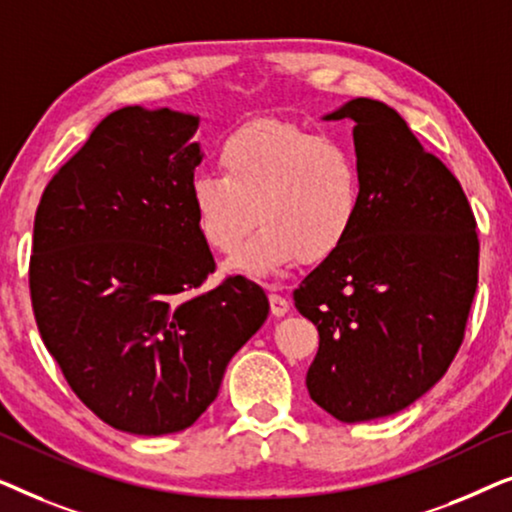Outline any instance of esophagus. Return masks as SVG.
I'll list each match as a JSON object with an SVG mask.
<instances>
[{
  "mask_svg": "<svg viewBox=\"0 0 512 512\" xmlns=\"http://www.w3.org/2000/svg\"><path fill=\"white\" fill-rule=\"evenodd\" d=\"M289 307L291 303L284 296H279V293H270V312L275 314V317H284V314L289 312Z\"/></svg>",
  "mask_w": 512,
  "mask_h": 512,
  "instance_id": "obj_1",
  "label": "esophagus"
}]
</instances>
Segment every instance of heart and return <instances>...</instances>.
Wrapping results in <instances>:
<instances>
[{"label": "heart", "mask_w": 512, "mask_h": 512, "mask_svg": "<svg viewBox=\"0 0 512 512\" xmlns=\"http://www.w3.org/2000/svg\"><path fill=\"white\" fill-rule=\"evenodd\" d=\"M221 174L191 181L195 226L207 247L233 251L228 272L270 277L298 256L324 261L359 223L366 179L359 153L345 139L300 125L258 118L223 139Z\"/></svg>", "instance_id": "heart-1"}]
</instances>
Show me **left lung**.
<instances>
[{"label":"left lung","instance_id":"obj_1","mask_svg":"<svg viewBox=\"0 0 512 512\" xmlns=\"http://www.w3.org/2000/svg\"><path fill=\"white\" fill-rule=\"evenodd\" d=\"M354 121L366 193L359 223L296 291L317 326L307 391L345 424L424 396L464 340L478 289V233L461 184L384 102L356 97L324 116Z\"/></svg>","mask_w":512,"mask_h":512}]
</instances>
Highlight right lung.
<instances>
[{
  "label": "right lung",
  "instance_id": "right-lung-1",
  "mask_svg": "<svg viewBox=\"0 0 512 512\" xmlns=\"http://www.w3.org/2000/svg\"><path fill=\"white\" fill-rule=\"evenodd\" d=\"M198 125L167 107L114 111L60 167L34 216L41 340L74 394L135 436L188 429L270 312L244 277L198 293L216 268L191 207Z\"/></svg>",
  "mask_w": 512,
  "mask_h": 512
}]
</instances>
